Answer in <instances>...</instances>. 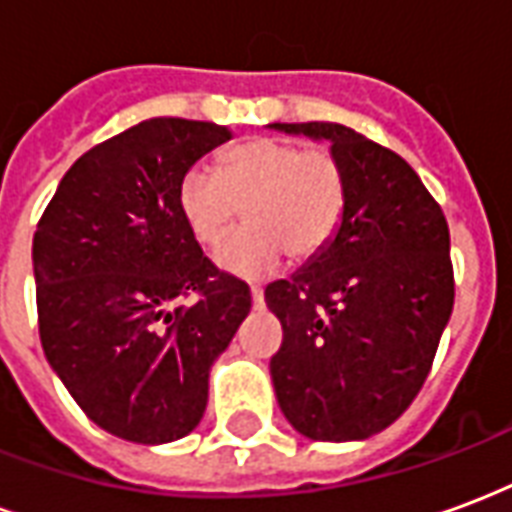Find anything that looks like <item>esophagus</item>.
Listing matches in <instances>:
<instances>
[{
	"instance_id": "1",
	"label": "esophagus",
	"mask_w": 512,
	"mask_h": 512,
	"mask_svg": "<svg viewBox=\"0 0 512 512\" xmlns=\"http://www.w3.org/2000/svg\"><path fill=\"white\" fill-rule=\"evenodd\" d=\"M252 307L255 310H263V290L252 288Z\"/></svg>"
}]
</instances>
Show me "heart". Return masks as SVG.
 <instances>
[{
  "label": "heart",
  "mask_w": 512,
  "mask_h": 512,
  "mask_svg": "<svg viewBox=\"0 0 512 512\" xmlns=\"http://www.w3.org/2000/svg\"><path fill=\"white\" fill-rule=\"evenodd\" d=\"M241 207L250 224L223 242ZM178 211L200 244L223 242L213 252L222 271L260 279L277 271L285 252L293 263H304L332 241L345 211V175L323 147L299 150L257 136L224 156L222 172L208 164L186 169Z\"/></svg>",
  "instance_id": "b5f03b06"
}]
</instances>
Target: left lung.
<instances>
[{"mask_svg":"<svg viewBox=\"0 0 512 512\" xmlns=\"http://www.w3.org/2000/svg\"><path fill=\"white\" fill-rule=\"evenodd\" d=\"M329 142L345 175L332 241L266 288L282 323L271 381L282 414L312 441H362L417 397L450 321L447 219L403 158L340 123H271Z\"/></svg>","mask_w":512,"mask_h":512,"instance_id":"left-lung-1","label":"left lung"}]
</instances>
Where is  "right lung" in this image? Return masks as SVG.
I'll use <instances>...</instances> for the list:
<instances>
[{"instance_id": "obj_1", "label": "right lung", "mask_w": 512, "mask_h": 512, "mask_svg": "<svg viewBox=\"0 0 512 512\" xmlns=\"http://www.w3.org/2000/svg\"><path fill=\"white\" fill-rule=\"evenodd\" d=\"M230 131L153 117L87 150L32 241L43 354L98 428L167 444L200 425L213 362L252 310L202 255L178 183ZM198 293L186 311L174 301Z\"/></svg>"}]
</instances>
